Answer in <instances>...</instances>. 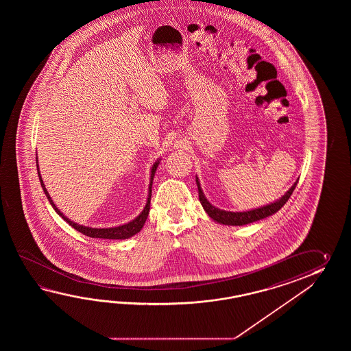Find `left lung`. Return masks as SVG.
Segmentation results:
<instances>
[{
    "mask_svg": "<svg viewBox=\"0 0 351 351\" xmlns=\"http://www.w3.org/2000/svg\"><path fill=\"white\" fill-rule=\"evenodd\" d=\"M298 180L292 184L291 188L286 192V193L277 201L269 203L266 206H262L258 208L250 209V210H243V212H231V210H224L219 209L216 206H213L210 202L206 198V195L202 191L201 183L198 177H195V183L198 186V194H199V201H201L202 207L206 210V213L208 215L217 223L226 224V226H243V224L252 223L256 221L263 219L266 217L272 216L280 209L282 208L285 203L289 201V198L291 197L292 192L295 191V188L298 186Z\"/></svg>",
    "mask_w": 351,
    "mask_h": 351,
    "instance_id": "8db88e82",
    "label": "left lung"
}]
</instances>
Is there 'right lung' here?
<instances>
[{"label": "right lung", "instance_id": "obj_1", "mask_svg": "<svg viewBox=\"0 0 351 351\" xmlns=\"http://www.w3.org/2000/svg\"><path fill=\"white\" fill-rule=\"evenodd\" d=\"M160 163V159H157L156 162H154V165H152V168H150V180H149V191H148V198H147V203H145V206H144V208H143L142 212L138 215V216L135 217L134 219H132L130 222H128V223L120 224V226H117V227H109V228H93V227H88V226H82V224L75 223L74 221H71V219H69L61 210H60L56 206H55V203H53V199H51V197H50V194L47 192V189H46L45 184H44V180L41 178V174H40V171H38V158H36V165H38V179H40V183H41V186H43V189H44V193L46 194V197H47V199L50 202V204L53 206V208L55 209V212L59 215L64 221H66L67 223L70 224L73 228H75L76 231L80 232L82 234H85V236H88V237H91V239H130V237H133L134 234H136L138 232H141V230L143 228V226L145 223V221H147V217L149 215V209H150V198H152V184H153V179H154V176H156V172H157L158 165Z\"/></svg>", "mask_w": 351, "mask_h": 351}]
</instances>
